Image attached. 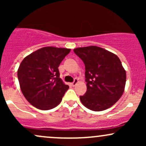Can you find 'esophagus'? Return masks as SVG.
<instances>
[{
	"mask_svg": "<svg viewBox=\"0 0 146 146\" xmlns=\"http://www.w3.org/2000/svg\"><path fill=\"white\" fill-rule=\"evenodd\" d=\"M78 79L75 78V80H74V82H73L71 84V85H72V86H75V85H76L77 84H78Z\"/></svg>",
	"mask_w": 146,
	"mask_h": 146,
	"instance_id": "obj_1",
	"label": "esophagus"
}]
</instances>
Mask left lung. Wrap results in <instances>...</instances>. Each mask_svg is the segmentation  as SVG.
Returning a JSON list of instances; mask_svg holds the SVG:
<instances>
[{
  "label": "left lung",
  "instance_id": "left-lung-1",
  "mask_svg": "<svg viewBox=\"0 0 146 146\" xmlns=\"http://www.w3.org/2000/svg\"><path fill=\"white\" fill-rule=\"evenodd\" d=\"M73 51L85 65L87 90L80 96L82 104L93 111L111 107L123 95L126 81L119 58L96 46L76 48Z\"/></svg>",
  "mask_w": 146,
  "mask_h": 146
}]
</instances>
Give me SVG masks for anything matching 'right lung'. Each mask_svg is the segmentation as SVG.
Segmentation results:
<instances>
[{
  "instance_id": "1",
  "label": "right lung",
  "mask_w": 146,
  "mask_h": 146,
  "mask_svg": "<svg viewBox=\"0 0 146 146\" xmlns=\"http://www.w3.org/2000/svg\"><path fill=\"white\" fill-rule=\"evenodd\" d=\"M70 48L46 46L23 59L18 70L22 93L36 108L50 110L61 102L69 88L60 78L58 66Z\"/></svg>"
}]
</instances>
